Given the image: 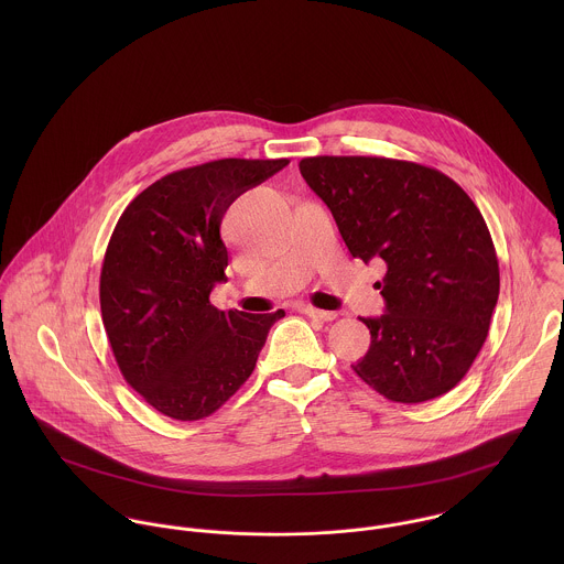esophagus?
Returning <instances> with one entry per match:
<instances>
[{
	"label": "esophagus",
	"mask_w": 564,
	"mask_h": 564,
	"mask_svg": "<svg viewBox=\"0 0 564 564\" xmlns=\"http://www.w3.org/2000/svg\"><path fill=\"white\" fill-rule=\"evenodd\" d=\"M302 313L311 319H317V322H334L336 319V313H327V311H319V308H313V306H304Z\"/></svg>",
	"instance_id": "1"
}]
</instances>
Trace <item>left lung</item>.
Masks as SVG:
<instances>
[{
	"label": "left lung",
	"mask_w": 564,
	"mask_h": 564,
	"mask_svg": "<svg viewBox=\"0 0 564 564\" xmlns=\"http://www.w3.org/2000/svg\"><path fill=\"white\" fill-rule=\"evenodd\" d=\"M300 171L354 258L382 260L387 313L360 319L369 351L351 365L391 402L452 391L482 349L499 264L482 213L438 169L382 156H313Z\"/></svg>",
	"instance_id": "obj_1"
}]
</instances>
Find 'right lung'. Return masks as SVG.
<instances>
[{
  "mask_svg": "<svg viewBox=\"0 0 564 564\" xmlns=\"http://www.w3.org/2000/svg\"><path fill=\"white\" fill-rule=\"evenodd\" d=\"M286 164L224 159L173 171L115 226L99 275L101 322L126 382L171 419L197 421L228 402L284 317L217 311L210 291L226 280V210Z\"/></svg>",
  "mask_w": 564,
  "mask_h": 564,
  "instance_id": "1",
  "label": "right lung"
}]
</instances>
